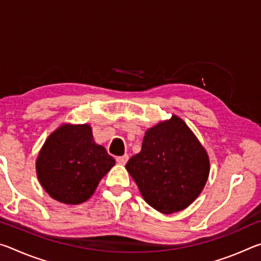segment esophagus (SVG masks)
<instances>
[{
  "mask_svg": "<svg viewBox=\"0 0 261 261\" xmlns=\"http://www.w3.org/2000/svg\"><path fill=\"white\" fill-rule=\"evenodd\" d=\"M127 160H129V155H127V154H124V155H123V156L116 158V161L120 163V165H123V166L125 165V163L127 162Z\"/></svg>",
  "mask_w": 261,
  "mask_h": 261,
  "instance_id": "obj_1",
  "label": "esophagus"
}]
</instances>
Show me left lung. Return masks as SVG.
<instances>
[{
	"label": "left lung",
	"instance_id": "left-lung-1",
	"mask_svg": "<svg viewBox=\"0 0 261 261\" xmlns=\"http://www.w3.org/2000/svg\"><path fill=\"white\" fill-rule=\"evenodd\" d=\"M141 196L163 214L187 208L210 174V159L182 118L158 123L145 132L141 151L126 163Z\"/></svg>",
	"mask_w": 261,
	"mask_h": 261
}]
</instances>
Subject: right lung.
<instances>
[{
    "label": "right lung",
    "mask_w": 261,
    "mask_h": 261,
    "mask_svg": "<svg viewBox=\"0 0 261 261\" xmlns=\"http://www.w3.org/2000/svg\"><path fill=\"white\" fill-rule=\"evenodd\" d=\"M114 165V158L94 143L90 125L63 124L46 139L35 168L53 199L78 205L91 198Z\"/></svg>",
    "instance_id": "add662e5"
}]
</instances>
